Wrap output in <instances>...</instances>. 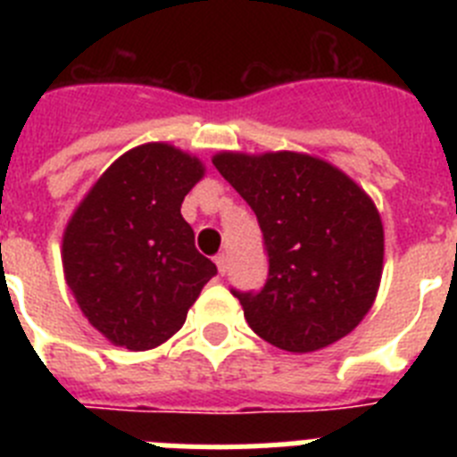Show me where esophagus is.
I'll use <instances>...</instances> for the list:
<instances>
[{"instance_id": "obj_1", "label": "esophagus", "mask_w": 457, "mask_h": 457, "mask_svg": "<svg viewBox=\"0 0 457 457\" xmlns=\"http://www.w3.org/2000/svg\"><path fill=\"white\" fill-rule=\"evenodd\" d=\"M215 263H217V270H220V274L228 272V256H226V253H217Z\"/></svg>"}]
</instances>
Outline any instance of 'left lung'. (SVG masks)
Returning a JSON list of instances; mask_svg holds the SVG:
<instances>
[{
	"label": "left lung",
	"instance_id": "obj_1",
	"mask_svg": "<svg viewBox=\"0 0 457 457\" xmlns=\"http://www.w3.org/2000/svg\"><path fill=\"white\" fill-rule=\"evenodd\" d=\"M212 164L256 215L268 253L261 290H236L249 327L288 353L350 334L378 295L385 233L373 201L302 153H221Z\"/></svg>",
	"mask_w": 457,
	"mask_h": 457
}]
</instances>
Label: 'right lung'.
Here are the masks:
<instances>
[{
  "label": "right lung",
  "mask_w": 457,
  "mask_h": 457,
  "mask_svg": "<svg viewBox=\"0 0 457 457\" xmlns=\"http://www.w3.org/2000/svg\"><path fill=\"white\" fill-rule=\"evenodd\" d=\"M201 176L199 160L179 148H132L100 176L63 233L68 286L88 322L120 348L151 350L171 338L217 274L180 215Z\"/></svg>",
  "instance_id": "right-lung-1"
}]
</instances>
